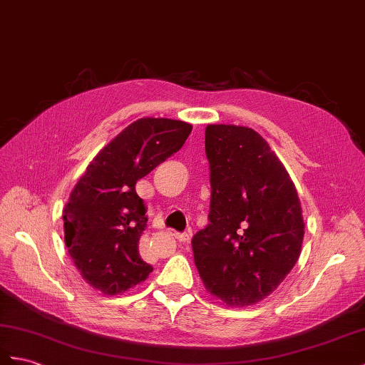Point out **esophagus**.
<instances>
[{
  "label": "esophagus",
  "instance_id": "obj_1",
  "mask_svg": "<svg viewBox=\"0 0 365 365\" xmlns=\"http://www.w3.org/2000/svg\"><path fill=\"white\" fill-rule=\"evenodd\" d=\"M175 238H176V240H180V242H182V243H189V240H190V235H189V234H181V232H175Z\"/></svg>",
  "mask_w": 365,
  "mask_h": 365
}]
</instances>
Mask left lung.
Listing matches in <instances>:
<instances>
[{
	"mask_svg": "<svg viewBox=\"0 0 365 365\" xmlns=\"http://www.w3.org/2000/svg\"><path fill=\"white\" fill-rule=\"evenodd\" d=\"M209 225L192 238L204 287L227 307L263 300L302 251L305 225L294 182L259 133L207 125Z\"/></svg>",
	"mask_w": 365,
	"mask_h": 365,
	"instance_id": "8db88e82",
	"label": "left lung"
}]
</instances>
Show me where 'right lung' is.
I'll return each mask as SVG.
<instances>
[{"mask_svg": "<svg viewBox=\"0 0 365 365\" xmlns=\"http://www.w3.org/2000/svg\"><path fill=\"white\" fill-rule=\"evenodd\" d=\"M190 131V123L164 118L130 123L71 192L63 209L68 252L82 277L103 294H122L153 271L139 254L148 218L136 182L176 153Z\"/></svg>", "mask_w": 365, "mask_h": 365, "instance_id": "right-lung-1", "label": "right lung"}]
</instances>
